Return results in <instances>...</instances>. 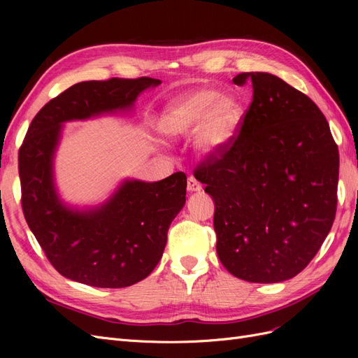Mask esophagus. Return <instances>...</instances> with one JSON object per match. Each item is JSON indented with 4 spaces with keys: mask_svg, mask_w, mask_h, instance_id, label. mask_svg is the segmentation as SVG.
<instances>
[{
    "mask_svg": "<svg viewBox=\"0 0 358 358\" xmlns=\"http://www.w3.org/2000/svg\"><path fill=\"white\" fill-rule=\"evenodd\" d=\"M187 188H188V191L189 192H199V191H201V183L194 178V176H191V178H188V183H187Z\"/></svg>",
    "mask_w": 358,
    "mask_h": 358,
    "instance_id": "1",
    "label": "esophagus"
}]
</instances>
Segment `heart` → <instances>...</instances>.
<instances>
[{"mask_svg":"<svg viewBox=\"0 0 358 358\" xmlns=\"http://www.w3.org/2000/svg\"><path fill=\"white\" fill-rule=\"evenodd\" d=\"M242 117V106L233 95L203 88L173 101L162 115L159 129L173 138L197 131V145L204 154L215 155L230 143Z\"/></svg>","mask_w":358,"mask_h":358,"instance_id":"b5f03b06","label":"heart"}]
</instances>
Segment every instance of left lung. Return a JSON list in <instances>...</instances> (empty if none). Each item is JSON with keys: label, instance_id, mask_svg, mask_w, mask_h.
<instances>
[{"label": "left lung", "instance_id": "obj_1", "mask_svg": "<svg viewBox=\"0 0 358 358\" xmlns=\"http://www.w3.org/2000/svg\"><path fill=\"white\" fill-rule=\"evenodd\" d=\"M252 101L237 136L196 169L215 201L216 252L248 282L294 278L317 255L338 206L339 150L308 95L268 73H241Z\"/></svg>", "mask_w": 358, "mask_h": 358}]
</instances>
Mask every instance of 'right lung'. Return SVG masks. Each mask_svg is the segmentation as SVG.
I'll return each instance as SVG.
<instances>
[{
    "label": "right lung",
    "instance_id": "add662e5",
    "mask_svg": "<svg viewBox=\"0 0 358 358\" xmlns=\"http://www.w3.org/2000/svg\"><path fill=\"white\" fill-rule=\"evenodd\" d=\"M159 83L152 78L76 83L41 107L19 149L27 224L50 264L76 282L124 288L149 276L185 204L187 176L178 171L158 182L125 180L100 208L70 209L58 197L52 170L62 124L129 109L140 92Z\"/></svg>",
    "mask_w": 358,
    "mask_h": 358
}]
</instances>
